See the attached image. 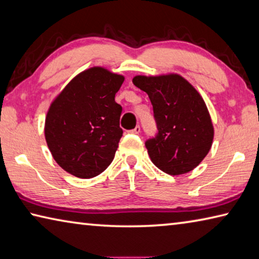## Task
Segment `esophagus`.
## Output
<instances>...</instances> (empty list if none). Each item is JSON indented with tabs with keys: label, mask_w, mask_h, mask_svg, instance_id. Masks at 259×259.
<instances>
[{
	"label": "esophagus",
	"mask_w": 259,
	"mask_h": 259,
	"mask_svg": "<svg viewBox=\"0 0 259 259\" xmlns=\"http://www.w3.org/2000/svg\"><path fill=\"white\" fill-rule=\"evenodd\" d=\"M140 132H141V128H140V126H137L134 130L131 131V133H133V134H139Z\"/></svg>",
	"instance_id": "esophagus-1"
}]
</instances>
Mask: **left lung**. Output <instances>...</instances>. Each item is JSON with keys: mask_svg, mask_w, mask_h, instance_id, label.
I'll use <instances>...</instances> for the list:
<instances>
[{"mask_svg": "<svg viewBox=\"0 0 259 259\" xmlns=\"http://www.w3.org/2000/svg\"><path fill=\"white\" fill-rule=\"evenodd\" d=\"M149 95L158 133L146 142L151 161L169 175L191 171L209 152L214 127L198 91L178 74L135 76Z\"/></svg>", "mask_w": 259, "mask_h": 259, "instance_id": "8db88e82", "label": "left lung"}]
</instances>
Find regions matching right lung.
Listing matches in <instances>:
<instances>
[{"instance_id": "add662e5", "label": "right lung", "mask_w": 259, "mask_h": 259, "mask_svg": "<svg viewBox=\"0 0 259 259\" xmlns=\"http://www.w3.org/2000/svg\"><path fill=\"white\" fill-rule=\"evenodd\" d=\"M124 76L92 67L74 77L53 100L44 134L57 164L79 179L94 178L111 164L122 137L121 106L115 95Z\"/></svg>"}]
</instances>
